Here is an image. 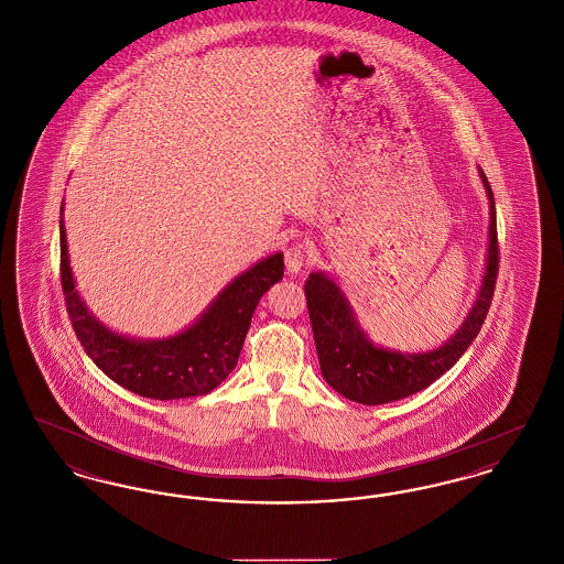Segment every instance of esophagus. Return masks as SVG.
<instances>
[{"instance_id":"1","label":"esophagus","mask_w":564,"mask_h":564,"mask_svg":"<svg viewBox=\"0 0 564 564\" xmlns=\"http://www.w3.org/2000/svg\"><path fill=\"white\" fill-rule=\"evenodd\" d=\"M306 253H308V242L295 241L285 249V267L290 274H297L300 270L304 269L306 262Z\"/></svg>"}]
</instances>
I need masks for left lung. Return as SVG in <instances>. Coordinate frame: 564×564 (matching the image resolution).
<instances>
[{
    "instance_id": "8db88e82",
    "label": "left lung",
    "mask_w": 564,
    "mask_h": 564,
    "mask_svg": "<svg viewBox=\"0 0 564 564\" xmlns=\"http://www.w3.org/2000/svg\"><path fill=\"white\" fill-rule=\"evenodd\" d=\"M480 177L490 203L488 256L482 285L467 319L442 347L427 352H400L376 347L359 327L347 295L343 294L334 279L322 270L311 272L306 279L304 294L323 378L334 391L350 402L380 405L427 389L433 380L455 366L478 336L490 308L499 270L495 196L482 169Z\"/></svg>"
}]
</instances>
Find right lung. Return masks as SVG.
<instances>
[{"instance_id":"right-lung-1","label":"right lung","mask_w":564,"mask_h":564,"mask_svg":"<svg viewBox=\"0 0 564 564\" xmlns=\"http://www.w3.org/2000/svg\"><path fill=\"white\" fill-rule=\"evenodd\" d=\"M283 253H272L228 283L182 334L162 340H137L111 332L82 302L69 269L61 219V285L72 327L86 355L104 375L150 400L166 402L207 395L226 380L239 361L260 297L283 279Z\"/></svg>"}]
</instances>
